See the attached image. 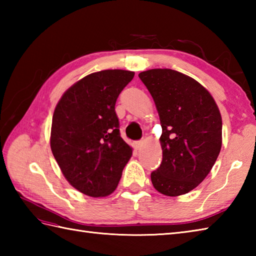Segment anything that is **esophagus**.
I'll list each match as a JSON object with an SVG mask.
<instances>
[{"instance_id":"34e87169","label":"esophagus","mask_w":256,"mask_h":256,"mask_svg":"<svg viewBox=\"0 0 256 256\" xmlns=\"http://www.w3.org/2000/svg\"><path fill=\"white\" fill-rule=\"evenodd\" d=\"M143 145V140H140V142H136L135 143V148H136L138 150H140V146Z\"/></svg>"}]
</instances>
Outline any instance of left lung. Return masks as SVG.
Masks as SVG:
<instances>
[{
	"label": "left lung",
	"instance_id": "obj_1",
	"mask_svg": "<svg viewBox=\"0 0 256 256\" xmlns=\"http://www.w3.org/2000/svg\"><path fill=\"white\" fill-rule=\"evenodd\" d=\"M153 96L162 128V160L150 174L157 192L177 197L192 192L214 167L222 145L218 106L197 80L172 69L138 74Z\"/></svg>",
	"mask_w": 256,
	"mask_h": 256
}]
</instances>
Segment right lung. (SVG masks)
Returning <instances> with one entry per match:
<instances>
[{
    "label": "right lung",
    "instance_id": "1",
    "mask_svg": "<svg viewBox=\"0 0 256 256\" xmlns=\"http://www.w3.org/2000/svg\"><path fill=\"white\" fill-rule=\"evenodd\" d=\"M134 74L108 69L86 76L64 91L54 111L52 155L67 182L89 197L111 194L132 156L114 106Z\"/></svg>",
    "mask_w": 256,
    "mask_h": 256
}]
</instances>
